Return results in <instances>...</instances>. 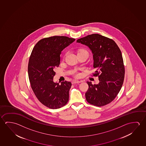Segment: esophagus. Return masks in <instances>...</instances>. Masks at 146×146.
Listing matches in <instances>:
<instances>
[{"instance_id":"34e87169","label":"esophagus","mask_w":146,"mask_h":146,"mask_svg":"<svg viewBox=\"0 0 146 146\" xmlns=\"http://www.w3.org/2000/svg\"><path fill=\"white\" fill-rule=\"evenodd\" d=\"M81 82H82V81H78V80H73L72 81V84H74L79 83Z\"/></svg>"}]
</instances>
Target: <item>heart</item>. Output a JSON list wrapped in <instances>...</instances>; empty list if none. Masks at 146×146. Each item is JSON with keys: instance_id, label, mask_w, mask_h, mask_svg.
Wrapping results in <instances>:
<instances>
[{"instance_id": "heart-1", "label": "heart", "mask_w": 146, "mask_h": 146, "mask_svg": "<svg viewBox=\"0 0 146 146\" xmlns=\"http://www.w3.org/2000/svg\"><path fill=\"white\" fill-rule=\"evenodd\" d=\"M83 53H87L88 54V52L87 51H86V50H85V49H80L79 50V51H78V55H79V54H83ZM66 54H65V55H64V58L65 57V56H66ZM78 74H75V76H78Z\"/></svg>"}]
</instances>
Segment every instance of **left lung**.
<instances>
[{"label": "left lung", "instance_id": "1", "mask_svg": "<svg viewBox=\"0 0 146 146\" xmlns=\"http://www.w3.org/2000/svg\"><path fill=\"white\" fill-rule=\"evenodd\" d=\"M88 46L93 54V76H98L100 83L87 82L85 93L89 104L102 107L111 102L118 95L124 79L125 68L120 50L113 39L99 34L88 35L76 40Z\"/></svg>", "mask_w": 146, "mask_h": 146}]
</instances>
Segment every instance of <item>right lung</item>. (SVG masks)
Instances as JSON below:
<instances>
[{"instance_id": "right-lung-1", "label": "right lung", "mask_w": 146, "mask_h": 146, "mask_svg": "<svg viewBox=\"0 0 146 146\" xmlns=\"http://www.w3.org/2000/svg\"><path fill=\"white\" fill-rule=\"evenodd\" d=\"M75 40L64 36L44 38L37 42L31 54L28 72L31 87L39 102L52 109L64 106L69 100L72 83L54 82V69L60 64L61 51Z\"/></svg>"}]
</instances>
